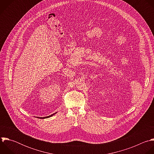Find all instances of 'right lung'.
<instances>
[{
  "instance_id": "1",
  "label": "right lung",
  "mask_w": 154,
  "mask_h": 154,
  "mask_svg": "<svg viewBox=\"0 0 154 154\" xmlns=\"http://www.w3.org/2000/svg\"><path fill=\"white\" fill-rule=\"evenodd\" d=\"M57 112H56L55 113H53V114H52V115H49V116H45V117H38V118H41V119H45V118H50V117H51V116H53L54 114H56Z\"/></svg>"
}]
</instances>
